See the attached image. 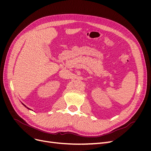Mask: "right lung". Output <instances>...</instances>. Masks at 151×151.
<instances>
[{
  "mask_svg": "<svg viewBox=\"0 0 151 151\" xmlns=\"http://www.w3.org/2000/svg\"><path fill=\"white\" fill-rule=\"evenodd\" d=\"M22 104H23V105H24V106H25V107H26V108H28V109H29V108H28V107H26V105H24V104H23V103H22Z\"/></svg>",
  "mask_w": 151,
  "mask_h": 151,
  "instance_id": "right-lung-1",
  "label": "right lung"
}]
</instances>
